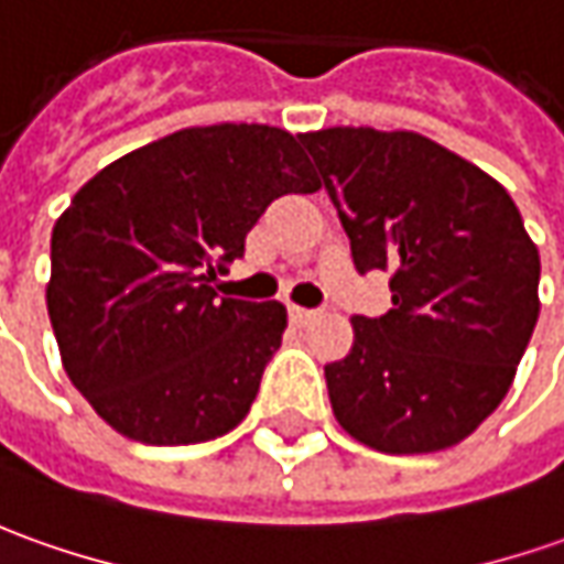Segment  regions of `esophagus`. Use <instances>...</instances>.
Returning a JSON list of instances; mask_svg holds the SVG:
<instances>
[{"instance_id":"34e87169","label":"esophagus","mask_w":564,"mask_h":564,"mask_svg":"<svg viewBox=\"0 0 564 564\" xmlns=\"http://www.w3.org/2000/svg\"><path fill=\"white\" fill-rule=\"evenodd\" d=\"M290 317L296 321V324H308L312 317H317L314 308H302V305H290Z\"/></svg>"}]
</instances>
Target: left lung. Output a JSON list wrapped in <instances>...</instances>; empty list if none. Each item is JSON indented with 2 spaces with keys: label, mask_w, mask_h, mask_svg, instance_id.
I'll use <instances>...</instances> for the list:
<instances>
[{
  "label": "left lung",
  "mask_w": 564,
  "mask_h": 564,
  "mask_svg": "<svg viewBox=\"0 0 564 564\" xmlns=\"http://www.w3.org/2000/svg\"><path fill=\"white\" fill-rule=\"evenodd\" d=\"M355 268L392 308L324 367L339 426L382 454L454 447L507 398L540 314V256L507 187L416 132H305Z\"/></svg>",
  "instance_id": "1"
}]
</instances>
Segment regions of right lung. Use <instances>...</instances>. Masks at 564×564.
Instances as JSON below:
<instances>
[{
    "instance_id": "1",
    "label": "right lung",
    "mask_w": 564,
    "mask_h": 564,
    "mask_svg": "<svg viewBox=\"0 0 564 564\" xmlns=\"http://www.w3.org/2000/svg\"><path fill=\"white\" fill-rule=\"evenodd\" d=\"M317 187L286 129L221 122L151 141L76 191L52 231L45 302L64 370L107 426L197 444L250 413L286 308L209 283L271 203Z\"/></svg>"
}]
</instances>
